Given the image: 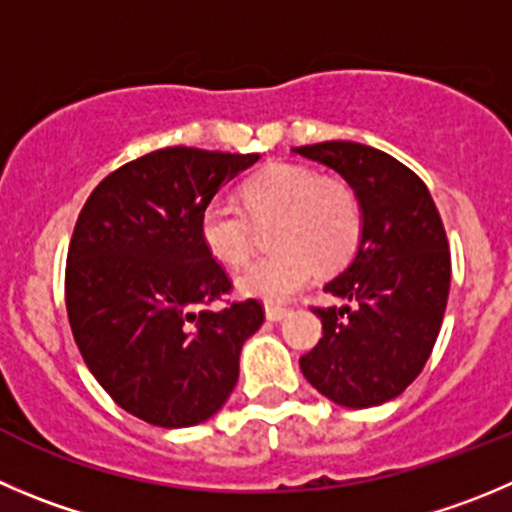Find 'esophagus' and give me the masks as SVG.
I'll list each match as a JSON object with an SVG mask.
<instances>
[{"instance_id": "esophagus-1", "label": "esophagus", "mask_w": 512, "mask_h": 512, "mask_svg": "<svg viewBox=\"0 0 512 512\" xmlns=\"http://www.w3.org/2000/svg\"><path fill=\"white\" fill-rule=\"evenodd\" d=\"M284 316H289L286 306H266V319L269 321H281Z\"/></svg>"}]
</instances>
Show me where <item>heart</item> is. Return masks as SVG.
I'll return each instance as SVG.
<instances>
[{"instance_id": "heart-1", "label": "heart", "mask_w": 512, "mask_h": 512, "mask_svg": "<svg viewBox=\"0 0 512 512\" xmlns=\"http://www.w3.org/2000/svg\"><path fill=\"white\" fill-rule=\"evenodd\" d=\"M243 206L211 198L201 211V238L228 266L251 259L256 223H274L279 251L261 256L238 276V291L253 299L284 301L294 296L316 264L337 269L362 238L364 211L352 183L299 163H276L241 186Z\"/></svg>"}]
</instances>
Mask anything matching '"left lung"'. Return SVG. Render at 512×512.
<instances>
[{
	"label": "left lung",
	"mask_w": 512,
	"mask_h": 512,
	"mask_svg": "<svg viewBox=\"0 0 512 512\" xmlns=\"http://www.w3.org/2000/svg\"><path fill=\"white\" fill-rule=\"evenodd\" d=\"M294 153L337 170L364 211L357 256L324 286L344 306L311 309L324 334L301 372L337 405H382L415 382L440 334L452 271L440 211L420 175L377 148L329 140Z\"/></svg>",
	"instance_id": "left-lung-1"
}]
</instances>
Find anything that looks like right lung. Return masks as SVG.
I'll return each mask as SVG.
<instances>
[{
	"label": "right lung",
	"mask_w": 512,
	"mask_h": 512,
	"mask_svg": "<svg viewBox=\"0 0 512 512\" xmlns=\"http://www.w3.org/2000/svg\"><path fill=\"white\" fill-rule=\"evenodd\" d=\"M259 160L175 145L120 165L82 206L67 248L72 337L110 397L158 427L216 415L238 379L243 342L264 324L201 238V211Z\"/></svg>",
	"instance_id": "1"
}]
</instances>
